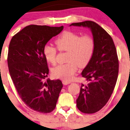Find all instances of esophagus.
<instances>
[{
	"label": "esophagus",
	"instance_id": "1",
	"mask_svg": "<svg viewBox=\"0 0 130 130\" xmlns=\"http://www.w3.org/2000/svg\"><path fill=\"white\" fill-rule=\"evenodd\" d=\"M62 82H63V85H68V84H69L71 83V82H70V81L66 80H63Z\"/></svg>",
	"mask_w": 130,
	"mask_h": 130
}]
</instances>
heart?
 <instances>
[{"label":"heart","instance_id":"obj_1","mask_svg":"<svg viewBox=\"0 0 130 130\" xmlns=\"http://www.w3.org/2000/svg\"><path fill=\"white\" fill-rule=\"evenodd\" d=\"M55 44L60 51L67 52V63L60 64L52 70L53 77L69 80L72 78L78 66L84 67L91 60L94 50L95 41L89 35L81 36L79 34L65 31L56 39ZM43 55L49 63L56 62L57 49L49 44L43 48Z\"/></svg>","mask_w":130,"mask_h":130}]
</instances>
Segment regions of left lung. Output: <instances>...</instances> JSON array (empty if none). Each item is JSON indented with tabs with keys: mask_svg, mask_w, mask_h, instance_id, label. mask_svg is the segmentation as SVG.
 Masks as SVG:
<instances>
[{
	"mask_svg": "<svg viewBox=\"0 0 130 130\" xmlns=\"http://www.w3.org/2000/svg\"><path fill=\"white\" fill-rule=\"evenodd\" d=\"M71 26L90 29L95 41L94 55L81 73L87 84H82L77 99V107L81 112L94 113L106 105L117 81L119 63L116 47L111 36L94 22L87 21Z\"/></svg>",
	"mask_w": 130,
	"mask_h": 130,
	"instance_id": "8db88e82",
	"label": "left lung"
}]
</instances>
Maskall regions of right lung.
Masks as SVG:
<instances>
[{"label": "right lung", "mask_w": 130, "mask_h": 130, "mask_svg": "<svg viewBox=\"0 0 130 130\" xmlns=\"http://www.w3.org/2000/svg\"><path fill=\"white\" fill-rule=\"evenodd\" d=\"M63 26L29 25L14 35L9 47L7 63L15 89L23 102L34 111L55 109L62 89L61 80L46 78L49 73L43 48Z\"/></svg>", "instance_id": "1"}]
</instances>
